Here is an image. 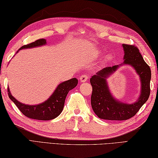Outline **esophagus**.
<instances>
[{"instance_id":"34e87169","label":"esophagus","mask_w":158,"mask_h":158,"mask_svg":"<svg viewBox=\"0 0 158 158\" xmlns=\"http://www.w3.org/2000/svg\"><path fill=\"white\" fill-rule=\"evenodd\" d=\"M88 78H89V77L87 74H82V75H81L80 77V82H85L87 81Z\"/></svg>"}]
</instances>
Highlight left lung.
I'll list each match as a JSON object with an SVG mask.
<instances>
[{"mask_svg": "<svg viewBox=\"0 0 158 158\" xmlns=\"http://www.w3.org/2000/svg\"><path fill=\"white\" fill-rule=\"evenodd\" d=\"M124 62L135 68L141 78V94L138 100L132 104L120 102L112 97L107 85L106 78L121 66L106 67L96 73L90 79L92 86L91 104L95 114L100 119L108 120H126L134 116L147 102L150 95L151 71L139 53L138 47L123 44Z\"/></svg>", "mask_w": 158, "mask_h": 158, "instance_id": "1", "label": "left lung"}]
</instances>
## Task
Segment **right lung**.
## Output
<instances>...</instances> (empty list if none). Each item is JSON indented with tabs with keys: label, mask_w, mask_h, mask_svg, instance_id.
Masks as SVG:
<instances>
[{
	"label": "right lung",
	"mask_w": 158,
	"mask_h": 158,
	"mask_svg": "<svg viewBox=\"0 0 158 158\" xmlns=\"http://www.w3.org/2000/svg\"><path fill=\"white\" fill-rule=\"evenodd\" d=\"M46 43V40L41 38L35 40V42L23 45L19 50L43 46ZM77 85H78V79L76 78L61 82L56 87L52 96L45 102L36 105H28L20 102L12 96L9 88L7 91L9 98L11 101H13L20 111L22 112V114L26 117L35 120H49L58 117L61 114L64 108L65 98L67 96V94L71 89L76 87Z\"/></svg>",
	"instance_id": "obj_1"
}]
</instances>
